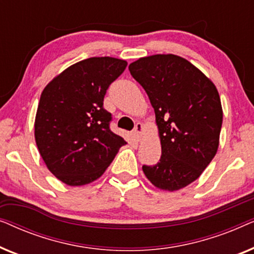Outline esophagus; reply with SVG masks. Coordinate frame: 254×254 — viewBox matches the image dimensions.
Here are the masks:
<instances>
[{"label": "esophagus", "mask_w": 254, "mask_h": 254, "mask_svg": "<svg viewBox=\"0 0 254 254\" xmlns=\"http://www.w3.org/2000/svg\"><path fill=\"white\" fill-rule=\"evenodd\" d=\"M142 135H143V125L141 123H137L135 125V129H134V137L136 141H140L142 138Z\"/></svg>", "instance_id": "obj_1"}]
</instances>
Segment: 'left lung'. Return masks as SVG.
<instances>
[{
    "mask_svg": "<svg viewBox=\"0 0 254 254\" xmlns=\"http://www.w3.org/2000/svg\"><path fill=\"white\" fill-rule=\"evenodd\" d=\"M155 110L162 156L142 166L162 190L175 192L196 180L216 155L223 120L216 86L199 68L175 54H155L129 64Z\"/></svg>",
    "mask_w": 254,
    "mask_h": 254,
    "instance_id": "obj_1",
    "label": "left lung"
}]
</instances>
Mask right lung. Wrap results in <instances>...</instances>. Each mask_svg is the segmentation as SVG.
<instances>
[{
	"instance_id": "1",
	"label": "right lung",
	"mask_w": 254,
	"mask_h": 254,
	"mask_svg": "<svg viewBox=\"0 0 254 254\" xmlns=\"http://www.w3.org/2000/svg\"><path fill=\"white\" fill-rule=\"evenodd\" d=\"M127 61L95 57L71 64L45 86L34 138L47 169L68 186H84L105 172L127 143L110 129L104 110L106 90L123 74Z\"/></svg>"
}]
</instances>
